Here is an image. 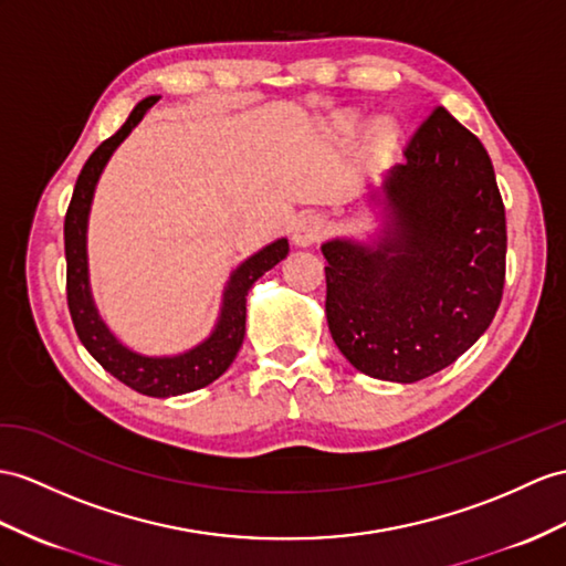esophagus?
<instances>
[{
  "instance_id": "obj_1",
  "label": "esophagus",
  "mask_w": 566,
  "mask_h": 566,
  "mask_svg": "<svg viewBox=\"0 0 566 566\" xmlns=\"http://www.w3.org/2000/svg\"><path fill=\"white\" fill-rule=\"evenodd\" d=\"M324 232H326V223L322 216H316V213L302 216L293 230V244L300 247V250H305V247H312L319 242L324 238Z\"/></svg>"
}]
</instances>
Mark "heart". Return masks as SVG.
Instances as JSON below:
<instances>
[{"instance_id":"obj_1","label":"heart","mask_w":566,"mask_h":566,"mask_svg":"<svg viewBox=\"0 0 566 566\" xmlns=\"http://www.w3.org/2000/svg\"><path fill=\"white\" fill-rule=\"evenodd\" d=\"M328 129L336 144L350 146L365 132V117L357 113H338L331 119ZM398 144H401V127L391 117H379L367 127L365 156L369 160H384L394 154Z\"/></svg>"}]
</instances>
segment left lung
Returning <instances> with one entry per match:
<instances>
[{"instance_id": "8db88e82", "label": "left lung", "mask_w": 566, "mask_h": 566, "mask_svg": "<svg viewBox=\"0 0 566 566\" xmlns=\"http://www.w3.org/2000/svg\"><path fill=\"white\" fill-rule=\"evenodd\" d=\"M381 185L375 230L322 244L331 338L363 375L412 384L485 334L504 291L506 218L475 134L437 107Z\"/></svg>"}]
</instances>
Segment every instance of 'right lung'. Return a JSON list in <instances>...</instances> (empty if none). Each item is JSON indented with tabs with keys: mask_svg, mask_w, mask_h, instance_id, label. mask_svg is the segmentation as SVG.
Segmentation results:
<instances>
[{
	"mask_svg": "<svg viewBox=\"0 0 566 566\" xmlns=\"http://www.w3.org/2000/svg\"><path fill=\"white\" fill-rule=\"evenodd\" d=\"M158 103L156 95L144 98L136 105L119 132L109 136L98 148L93 150L81 170L72 203L64 218V254H66V300L69 312L76 334L84 343V348L98 360L109 375L127 384L134 391L154 398H170L179 394H189L209 387L235 360L242 340H244V322H247V295L252 285L271 271L275 264L287 256V238H279L261 247L252 256L230 271L226 281L223 295H220V310L211 334L201 338L197 346H191L175 355H146L122 343L113 328L107 326L103 314L95 305L91 271H88V216L95 197V187L105 170V165L113 158L122 142L136 129V124L144 119L150 107Z\"/></svg>",
	"mask_w": 566,
	"mask_h": 566,
	"instance_id": "add662e5",
	"label": "right lung"
}]
</instances>
